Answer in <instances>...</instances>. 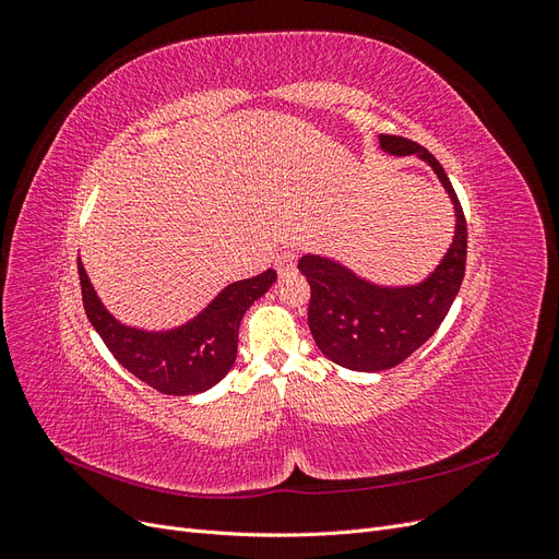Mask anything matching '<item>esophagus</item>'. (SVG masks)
Returning a JSON list of instances; mask_svg holds the SVG:
<instances>
[{"instance_id": "34e87169", "label": "esophagus", "mask_w": 559, "mask_h": 559, "mask_svg": "<svg viewBox=\"0 0 559 559\" xmlns=\"http://www.w3.org/2000/svg\"><path fill=\"white\" fill-rule=\"evenodd\" d=\"M296 261H298V253L296 251H282L280 257L275 259V267H277V273L284 277V275H289L292 270L296 267Z\"/></svg>"}]
</instances>
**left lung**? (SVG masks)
Segmentation results:
<instances>
[{
    "mask_svg": "<svg viewBox=\"0 0 559 559\" xmlns=\"http://www.w3.org/2000/svg\"><path fill=\"white\" fill-rule=\"evenodd\" d=\"M380 148L429 163L452 200L456 222L445 257L419 284L382 286L317 253L298 261L312 289L308 324L317 347L333 364L361 373L394 368L429 341L460 294L466 267V218L443 165L425 146L396 134H380Z\"/></svg>",
    "mask_w": 559,
    "mask_h": 559,
    "instance_id": "8db88e82",
    "label": "left lung"
}]
</instances>
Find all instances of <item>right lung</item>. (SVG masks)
<instances>
[{
  "mask_svg": "<svg viewBox=\"0 0 559 559\" xmlns=\"http://www.w3.org/2000/svg\"><path fill=\"white\" fill-rule=\"evenodd\" d=\"M83 310L103 337L114 359L156 392L191 396L222 382L238 354V331L245 312L275 284L277 273H265L228 284L210 306L186 324L170 331L126 326L97 298L79 259Z\"/></svg>",
  "mask_w": 559,
  "mask_h": 559,
  "instance_id": "add662e5",
  "label": "right lung"
}]
</instances>
